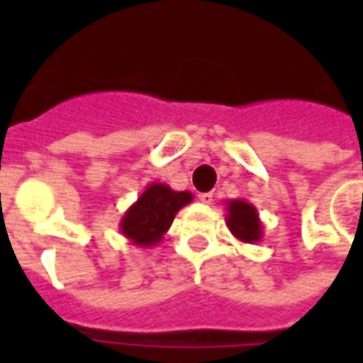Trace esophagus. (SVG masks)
Wrapping results in <instances>:
<instances>
[{
    "label": "esophagus",
    "mask_w": 363,
    "mask_h": 363,
    "mask_svg": "<svg viewBox=\"0 0 363 363\" xmlns=\"http://www.w3.org/2000/svg\"><path fill=\"white\" fill-rule=\"evenodd\" d=\"M213 198H215V196H213V192L199 194V199H201V203H205V205L213 203Z\"/></svg>",
    "instance_id": "1"
}]
</instances>
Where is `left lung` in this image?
Returning a JSON list of instances; mask_svg holds the SVG:
<instances>
[{"mask_svg": "<svg viewBox=\"0 0 363 363\" xmlns=\"http://www.w3.org/2000/svg\"><path fill=\"white\" fill-rule=\"evenodd\" d=\"M226 211V224L233 238L248 245L262 241L264 226L259 220L258 209L252 203H248L247 199H228Z\"/></svg>", "mask_w": 363, "mask_h": 363, "instance_id": "left-lung-1", "label": "left lung"}]
</instances>
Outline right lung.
<instances>
[{
  "mask_svg": "<svg viewBox=\"0 0 363 363\" xmlns=\"http://www.w3.org/2000/svg\"><path fill=\"white\" fill-rule=\"evenodd\" d=\"M194 199L190 192H175L164 182H150L121 218V232L131 245L156 247L173 224L177 213Z\"/></svg>",
  "mask_w": 363,
  "mask_h": 363,
  "instance_id": "obj_1",
  "label": "right lung"
}]
</instances>
